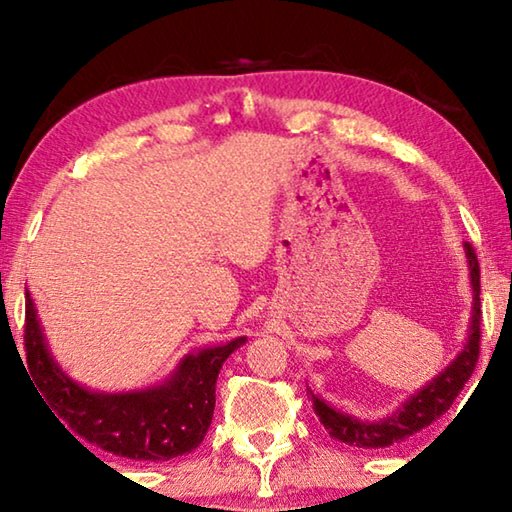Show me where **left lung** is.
<instances>
[{
	"mask_svg": "<svg viewBox=\"0 0 512 512\" xmlns=\"http://www.w3.org/2000/svg\"><path fill=\"white\" fill-rule=\"evenodd\" d=\"M467 268H470V287H472V320L467 329V339L463 350L456 354V359L449 366L438 372L436 377L418 388L411 397L397 406L386 418L366 420L354 418L352 413H343L334 406H329L323 397H318L311 388L307 395L311 397V406L318 420L323 422L327 433L341 443L359 449H384L397 443H404L415 433L436 422L440 415L449 411L458 393L463 391L465 381L472 377L476 361H479V341H481V271L479 259H476L474 248L463 244Z\"/></svg>",
	"mask_w": 512,
	"mask_h": 512,
	"instance_id": "left-lung-1",
	"label": "left lung"
}]
</instances>
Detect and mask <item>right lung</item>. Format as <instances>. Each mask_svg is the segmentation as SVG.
Instances as JSON below:
<instances>
[{
	"label": "right lung",
	"mask_w": 512,
	"mask_h": 512,
	"mask_svg": "<svg viewBox=\"0 0 512 512\" xmlns=\"http://www.w3.org/2000/svg\"><path fill=\"white\" fill-rule=\"evenodd\" d=\"M244 343L246 336H239L225 345L187 354L162 384L142 391H90L58 366L31 293H27L24 345L27 366L42 402L51 406V413L58 415L56 420L63 419L75 436L103 452L133 461H171L194 452L203 443L214 415L216 377L223 361Z\"/></svg>",
	"instance_id": "1"
}]
</instances>
